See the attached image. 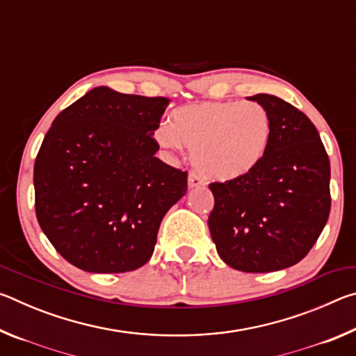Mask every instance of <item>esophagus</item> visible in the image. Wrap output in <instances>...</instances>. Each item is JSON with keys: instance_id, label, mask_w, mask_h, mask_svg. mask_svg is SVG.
Returning a JSON list of instances; mask_svg holds the SVG:
<instances>
[{"instance_id": "obj_1", "label": "esophagus", "mask_w": 356, "mask_h": 356, "mask_svg": "<svg viewBox=\"0 0 356 356\" xmlns=\"http://www.w3.org/2000/svg\"><path fill=\"white\" fill-rule=\"evenodd\" d=\"M204 186V180L197 174H190L188 176V188H200Z\"/></svg>"}]
</instances>
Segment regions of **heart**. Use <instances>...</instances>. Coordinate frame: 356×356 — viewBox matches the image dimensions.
<instances>
[{"instance_id":"b5f03b06","label":"heart","mask_w":356,"mask_h":356,"mask_svg":"<svg viewBox=\"0 0 356 356\" xmlns=\"http://www.w3.org/2000/svg\"><path fill=\"white\" fill-rule=\"evenodd\" d=\"M272 122L256 102H195L174 108L170 125L155 130L161 147L193 149V163L204 176L229 182L248 176L267 152Z\"/></svg>"}]
</instances>
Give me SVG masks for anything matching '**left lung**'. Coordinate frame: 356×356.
<instances>
[{
  "instance_id": "left-lung-1",
  "label": "left lung",
  "mask_w": 356,
  "mask_h": 356,
  "mask_svg": "<svg viewBox=\"0 0 356 356\" xmlns=\"http://www.w3.org/2000/svg\"><path fill=\"white\" fill-rule=\"evenodd\" d=\"M248 99L268 113V149L248 176L209 185L215 197L209 229L229 267L267 273L300 262L327 225L330 160L305 113L276 95Z\"/></svg>"
}]
</instances>
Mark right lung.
<instances>
[{"instance_id":"add662e5","label":"right lung","mask_w":356,"mask_h":356,"mask_svg":"<svg viewBox=\"0 0 356 356\" xmlns=\"http://www.w3.org/2000/svg\"><path fill=\"white\" fill-rule=\"evenodd\" d=\"M170 100L94 88L53 120L34 163L35 215L65 261L124 273L152 256L186 172L155 156Z\"/></svg>"}]
</instances>
